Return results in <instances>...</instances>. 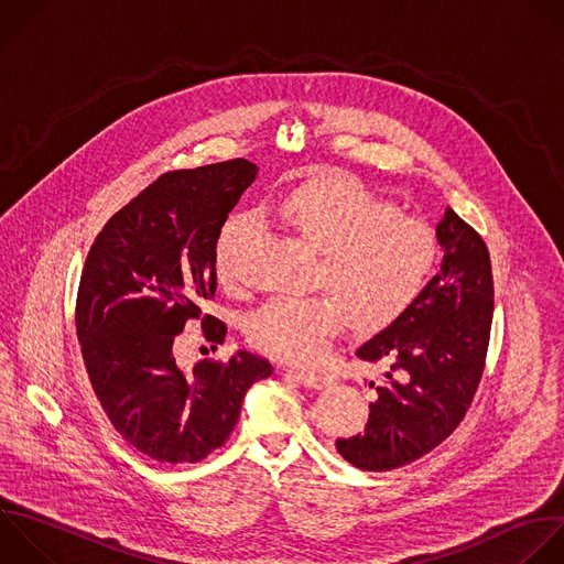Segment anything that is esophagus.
I'll return each instance as SVG.
<instances>
[{"label": "esophagus", "mask_w": 564, "mask_h": 564, "mask_svg": "<svg viewBox=\"0 0 564 564\" xmlns=\"http://www.w3.org/2000/svg\"><path fill=\"white\" fill-rule=\"evenodd\" d=\"M286 372L295 375V379H300L308 388H326L330 383V377L324 372H313V370H286Z\"/></svg>", "instance_id": "esophagus-1"}]
</instances>
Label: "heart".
<instances>
[{
  "mask_svg": "<svg viewBox=\"0 0 564 564\" xmlns=\"http://www.w3.org/2000/svg\"><path fill=\"white\" fill-rule=\"evenodd\" d=\"M267 214L319 251L317 282L328 293L282 295L247 319L253 348L289 361L322 359L348 317L355 330L394 322L421 293L438 256L434 231L350 174L330 172L280 192ZM260 229L256 212L231 216L216 240L214 267L225 286L242 282L238 253Z\"/></svg>",
  "mask_w": 564,
  "mask_h": 564,
  "instance_id": "heart-1",
  "label": "heart"
}]
</instances>
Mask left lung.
<instances>
[{"label":"left lung","instance_id":"left-lung-1","mask_svg":"<svg viewBox=\"0 0 564 564\" xmlns=\"http://www.w3.org/2000/svg\"><path fill=\"white\" fill-rule=\"evenodd\" d=\"M436 236L445 249L441 273L357 348L361 361L388 364L364 432L335 443L359 469H397L441 445L465 419L485 370L494 315L487 245L449 207Z\"/></svg>","mask_w":564,"mask_h":564}]
</instances>
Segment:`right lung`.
Segmentation results:
<instances>
[{
	"mask_svg": "<svg viewBox=\"0 0 564 564\" xmlns=\"http://www.w3.org/2000/svg\"><path fill=\"white\" fill-rule=\"evenodd\" d=\"M256 172L247 159L165 172L88 251L75 306L84 364L115 430L159 463H198L218 449L247 390L273 375L247 350L194 370L172 352L189 319L214 348L225 341L227 324L203 304L216 295L218 234Z\"/></svg>",
	"mask_w": 564,
	"mask_h": 564,
	"instance_id": "add662e5",
	"label": "right lung"
}]
</instances>
